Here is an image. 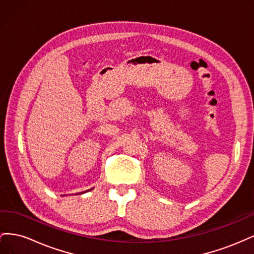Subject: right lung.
<instances>
[{"label": "right lung", "instance_id": "obj_1", "mask_svg": "<svg viewBox=\"0 0 254 254\" xmlns=\"http://www.w3.org/2000/svg\"><path fill=\"white\" fill-rule=\"evenodd\" d=\"M91 190H93V189H91ZM86 190V191H89V190ZM86 191H82V193H86ZM82 193H81V194H82Z\"/></svg>", "mask_w": 254, "mask_h": 254}]
</instances>
